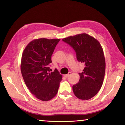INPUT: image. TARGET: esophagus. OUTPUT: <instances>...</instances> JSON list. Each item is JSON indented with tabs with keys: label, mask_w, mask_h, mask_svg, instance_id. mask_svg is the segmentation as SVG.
<instances>
[{
	"label": "esophagus",
	"mask_w": 125,
	"mask_h": 125,
	"mask_svg": "<svg viewBox=\"0 0 125 125\" xmlns=\"http://www.w3.org/2000/svg\"><path fill=\"white\" fill-rule=\"evenodd\" d=\"M71 74V73H68V74H65V75H64V77H68L69 76V75H70V74Z\"/></svg>",
	"instance_id": "esophagus-1"
}]
</instances>
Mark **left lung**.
I'll return each instance as SVG.
<instances>
[{"mask_svg": "<svg viewBox=\"0 0 125 125\" xmlns=\"http://www.w3.org/2000/svg\"><path fill=\"white\" fill-rule=\"evenodd\" d=\"M76 52L79 62L84 68L79 73L80 80L73 86L77 97L88 100L96 95L103 84L105 73V59L103 48L96 39L86 33L79 34L62 39Z\"/></svg>", "mask_w": 125, "mask_h": 125, "instance_id": "obj_1", "label": "left lung"}]
</instances>
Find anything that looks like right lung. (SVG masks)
<instances>
[{
    "mask_svg": "<svg viewBox=\"0 0 125 125\" xmlns=\"http://www.w3.org/2000/svg\"><path fill=\"white\" fill-rule=\"evenodd\" d=\"M60 39L41 38L32 41L22 53L21 71L26 85L34 95L50 101L58 92L62 75L56 69L50 73L52 55Z\"/></svg>",
    "mask_w": 125,
    "mask_h": 125,
    "instance_id": "obj_1",
    "label": "right lung"
}]
</instances>
